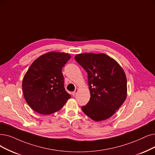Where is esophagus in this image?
Returning <instances> with one entry per match:
<instances>
[{
  "label": "esophagus",
  "instance_id": "obj_1",
  "mask_svg": "<svg viewBox=\"0 0 155 155\" xmlns=\"http://www.w3.org/2000/svg\"><path fill=\"white\" fill-rule=\"evenodd\" d=\"M78 88H76V90H75V91H73L72 92V95L73 96H75L76 95V94H77V92H78Z\"/></svg>",
  "mask_w": 155,
  "mask_h": 155
}]
</instances>
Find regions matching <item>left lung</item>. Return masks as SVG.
I'll list each match as a JSON object with an SVG mask.
<instances>
[{"label": "left lung", "mask_w": 155, "mask_h": 155, "mask_svg": "<svg viewBox=\"0 0 155 155\" xmlns=\"http://www.w3.org/2000/svg\"><path fill=\"white\" fill-rule=\"evenodd\" d=\"M75 60L87 72L90 99L81 109L91 119L109 118L125 102L127 78L116 61L106 54L83 53Z\"/></svg>", "instance_id": "left-lung-1"}]
</instances>
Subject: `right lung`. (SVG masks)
<instances>
[{
  "mask_svg": "<svg viewBox=\"0 0 155 155\" xmlns=\"http://www.w3.org/2000/svg\"><path fill=\"white\" fill-rule=\"evenodd\" d=\"M70 58L68 53L49 52L37 58L29 67L22 90L26 102L35 112L44 115L57 112L71 98L61 72Z\"/></svg>",
  "mask_w": 155,
  "mask_h": 155,
  "instance_id": "add662e5",
  "label": "right lung"
}]
</instances>
